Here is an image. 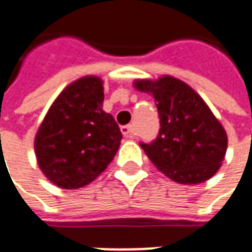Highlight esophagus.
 <instances>
[{"label":"esophagus","mask_w":252,"mask_h":252,"mask_svg":"<svg viewBox=\"0 0 252 252\" xmlns=\"http://www.w3.org/2000/svg\"><path fill=\"white\" fill-rule=\"evenodd\" d=\"M121 131H122V134H123L125 137H134V129H133V126H131V125H126V126H122Z\"/></svg>","instance_id":"obj_1"}]
</instances>
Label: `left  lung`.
Wrapping results in <instances>:
<instances>
[{"mask_svg": "<svg viewBox=\"0 0 252 252\" xmlns=\"http://www.w3.org/2000/svg\"><path fill=\"white\" fill-rule=\"evenodd\" d=\"M134 88L153 95L160 116V133L141 149L151 162L178 184H200L220 168L227 134L206 102L188 84L171 75L136 80Z\"/></svg>", "mask_w": 252, "mask_h": 252, "instance_id": "obj_1", "label": "left lung"}]
</instances>
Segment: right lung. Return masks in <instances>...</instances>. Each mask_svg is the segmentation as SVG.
<instances>
[{"instance_id":"right-lung-1","label":"right lung","mask_w":252,"mask_h":252,"mask_svg":"<svg viewBox=\"0 0 252 252\" xmlns=\"http://www.w3.org/2000/svg\"><path fill=\"white\" fill-rule=\"evenodd\" d=\"M103 81L85 75L54 99L34 136V154L44 177L63 189L91 184L113 160L122 133L102 111Z\"/></svg>"}]
</instances>
